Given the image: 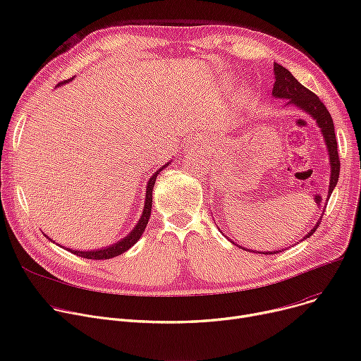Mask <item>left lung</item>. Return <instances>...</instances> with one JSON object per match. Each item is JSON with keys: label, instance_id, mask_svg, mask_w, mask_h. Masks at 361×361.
<instances>
[{"label": "left lung", "instance_id": "8db88e82", "mask_svg": "<svg viewBox=\"0 0 361 361\" xmlns=\"http://www.w3.org/2000/svg\"><path fill=\"white\" fill-rule=\"evenodd\" d=\"M274 73H275V83H274V89H272L274 97L281 98V99H288L287 105H295L297 108L310 114V116L316 120L319 128L322 130V135H324V139L326 143V149L329 152L331 180H329L328 197H331V193L334 192V188L339 178V168H341L339 157H338V145H336V137H335V128H334V121H332L331 114L326 109V106L324 105V102L317 98V94H314L312 90L302 86L286 67H282L275 63ZM317 226H319V222L316 226H313L312 231L305 238H309L317 230ZM235 245H238V244H235ZM240 249H243L241 245H240ZM247 252H250V250L247 249ZM279 252H267V253L262 252V253L263 255H275ZM257 253H260V252H257Z\"/></svg>", "mask_w": 361, "mask_h": 361}]
</instances>
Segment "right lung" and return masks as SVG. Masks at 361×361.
Masks as SVG:
<instances>
[{
  "instance_id": "1",
  "label": "right lung",
  "mask_w": 361,
  "mask_h": 361,
  "mask_svg": "<svg viewBox=\"0 0 361 361\" xmlns=\"http://www.w3.org/2000/svg\"><path fill=\"white\" fill-rule=\"evenodd\" d=\"M67 82H70V80H67ZM67 82H63V83H67ZM63 83H59V86H61ZM168 164H169V162H168ZM168 164H166V165H164L161 169H158L157 173H155L154 176H152V177H150V180L147 181V185H146V197H145V207H143L142 216H140V219H139L137 225L135 226V228H133V231H131L127 237H124L123 240L117 241L116 244L108 245V247L101 249V250H90V252L70 250V249H67V250H68V252H71L73 255H78V256L83 257V259L104 260V259L116 257V256H118V255H121V253L127 252V250L131 247V245H135V244L139 241V238L142 237V234H143V231H145V228H146V225H147L149 216H150V211H152V190H154V185H155L157 177H158V174L161 173V171H162L165 166H168Z\"/></svg>"
}]
</instances>
